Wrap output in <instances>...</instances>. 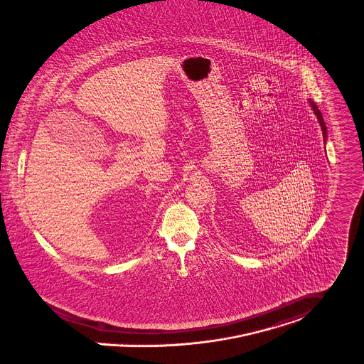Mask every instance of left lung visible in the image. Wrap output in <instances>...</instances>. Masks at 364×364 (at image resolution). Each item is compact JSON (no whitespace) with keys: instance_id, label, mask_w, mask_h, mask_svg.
Returning <instances> with one entry per match:
<instances>
[{"instance_id":"left-lung-1","label":"left lung","mask_w":364,"mask_h":364,"mask_svg":"<svg viewBox=\"0 0 364 364\" xmlns=\"http://www.w3.org/2000/svg\"><path fill=\"white\" fill-rule=\"evenodd\" d=\"M310 104H311V107H313V109H314V114L317 115V119H318V122H320V125H321V129H323V136H324V139H326V137H327V128H326V124H324L323 115H321L320 109L317 108V105H316L313 101H310Z\"/></svg>"}]
</instances>
